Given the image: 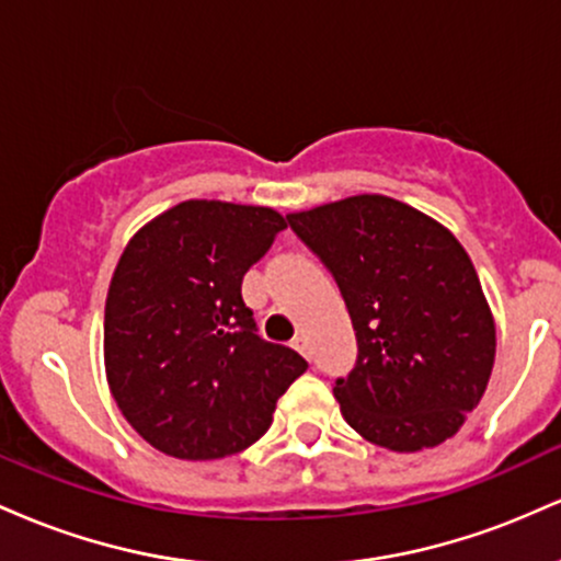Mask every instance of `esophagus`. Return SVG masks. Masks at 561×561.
<instances>
[{
	"label": "esophagus",
	"mask_w": 561,
	"mask_h": 561,
	"mask_svg": "<svg viewBox=\"0 0 561 561\" xmlns=\"http://www.w3.org/2000/svg\"><path fill=\"white\" fill-rule=\"evenodd\" d=\"M293 347L300 353V356L311 358V347H308V340H306V337H295V340H293Z\"/></svg>",
	"instance_id": "obj_1"
}]
</instances>
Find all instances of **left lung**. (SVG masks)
<instances>
[{
  "mask_svg": "<svg viewBox=\"0 0 561 561\" xmlns=\"http://www.w3.org/2000/svg\"><path fill=\"white\" fill-rule=\"evenodd\" d=\"M330 268L358 362L334 379L345 422L398 454L459 433L493 371L495 324L467 250L422 210L356 195L287 216Z\"/></svg>",
  "mask_w": 561,
  "mask_h": 561,
  "instance_id": "1",
  "label": "left lung"
}]
</instances>
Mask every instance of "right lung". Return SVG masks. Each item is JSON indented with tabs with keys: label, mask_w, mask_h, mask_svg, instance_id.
I'll use <instances>...</instances> for the list:
<instances>
[{
	"label": "right lung",
	"mask_w": 561,
	"mask_h": 561,
	"mask_svg": "<svg viewBox=\"0 0 561 561\" xmlns=\"http://www.w3.org/2000/svg\"><path fill=\"white\" fill-rule=\"evenodd\" d=\"M282 229L274 208L184 199L121 253L105 300V375L121 414L160 454H240L308 369L293 347L259 337L242 300L244 272Z\"/></svg>",
	"instance_id": "right-lung-1"
}]
</instances>
